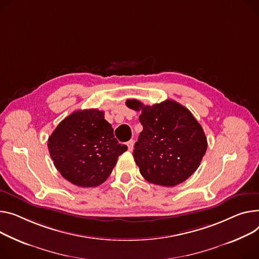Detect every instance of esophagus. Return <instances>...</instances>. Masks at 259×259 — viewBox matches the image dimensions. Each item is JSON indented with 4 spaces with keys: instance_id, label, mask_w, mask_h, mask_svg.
Instances as JSON below:
<instances>
[{
    "instance_id": "1",
    "label": "esophagus",
    "mask_w": 259,
    "mask_h": 259,
    "mask_svg": "<svg viewBox=\"0 0 259 259\" xmlns=\"http://www.w3.org/2000/svg\"><path fill=\"white\" fill-rule=\"evenodd\" d=\"M133 146H134V141H133V140H130V141L127 143L128 151H132V150H133Z\"/></svg>"
}]
</instances>
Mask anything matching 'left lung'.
Listing matches in <instances>:
<instances>
[{
    "label": "left lung",
    "instance_id": "obj_1",
    "mask_svg": "<svg viewBox=\"0 0 259 259\" xmlns=\"http://www.w3.org/2000/svg\"><path fill=\"white\" fill-rule=\"evenodd\" d=\"M126 105L142 112L144 129L133 150L142 176L167 187L191 177L207 150V139L192 112L173 100L148 106L132 99Z\"/></svg>",
    "mask_w": 259,
    "mask_h": 259
}]
</instances>
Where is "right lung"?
<instances>
[{
  "instance_id": "1",
  "label": "right lung",
  "mask_w": 259,
  "mask_h": 259,
  "mask_svg": "<svg viewBox=\"0 0 259 259\" xmlns=\"http://www.w3.org/2000/svg\"><path fill=\"white\" fill-rule=\"evenodd\" d=\"M48 148L61 176L81 187L104 182L127 146L118 144L111 125L98 109L77 110L59 123Z\"/></svg>"
}]
</instances>
